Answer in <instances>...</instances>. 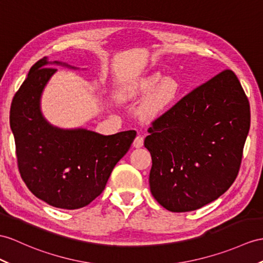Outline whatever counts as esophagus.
Segmentation results:
<instances>
[{"label":"esophagus","mask_w":263,"mask_h":263,"mask_svg":"<svg viewBox=\"0 0 263 263\" xmlns=\"http://www.w3.org/2000/svg\"><path fill=\"white\" fill-rule=\"evenodd\" d=\"M133 145H134V147H136V148H140V147L144 145V137L143 136H137L135 138V140H134Z\"/></svg>","instance_id":"1"}]
</instances>
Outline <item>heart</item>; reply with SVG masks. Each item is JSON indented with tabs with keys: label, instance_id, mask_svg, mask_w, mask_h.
Returning a JSON list of instances; mask_svg holds the SVG:
<instances>
[{
	"label": "heart",
	"instance_id": "obj_1",
	"mask_svg": "<svg viewBox=\"0 0 263 263\" xmlns=\"http://www.w3.org/2000/svg\"><path fill=\"white\" fill-rule=\"evenodd\" d=\"M152 90L153 92L148 96L143 106V112L147 117H155L164 111L176 99L181 90V86L174 78H165L162 80L161 74L154 73L132 82L121 90L119 96L121 99L128 100L140 97Z\"/></svg>",
	"mask_w": 263,
	"mask_h": 263
}]
</instances>
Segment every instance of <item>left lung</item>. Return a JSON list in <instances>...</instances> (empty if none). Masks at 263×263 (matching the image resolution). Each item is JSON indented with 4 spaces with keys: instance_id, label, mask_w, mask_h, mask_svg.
Masks as SVG:
<instances>
[{
    "instance_id": "8db88e82",
    "label": "left lung",
    "mask_w": 263,
    "mask_h": 263,
    "mask_svg": "<svg viewBox=\"0 0 263 263\" xmlns=\"http://www.w3.org/2000/svg\"><path fill=\"white\" fill-rule=\"evenodd\" d=\"M250 129V104L238 77L223 70L195 87L148 128L149 186L171 212L215 201L240 170Z\"/></svg>"
}]
</instances>
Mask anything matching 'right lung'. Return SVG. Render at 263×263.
<instances>
[{
  "label": "right lung",
  "mask_w": 263,
  "mask_h": 263,
  "mask_svg": "<svg viewBox=\"0 0 263 263\" xmlns=\"http://www.w3.org/2000/svg\"><path fill=\"white\" fill-rule=\"evenodd\" d=\"M48 63L44 57L31 67L12 100L10 126L17 166L22 180L37 198L54 208L77 210L102 193L115 165L130 148L136 132L104 136L50 125L40 110L41 93L57 71L47 67Z\"/></svg>",
  "instance_id": "right-lung-1"
}]
</instances>
